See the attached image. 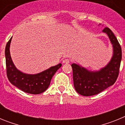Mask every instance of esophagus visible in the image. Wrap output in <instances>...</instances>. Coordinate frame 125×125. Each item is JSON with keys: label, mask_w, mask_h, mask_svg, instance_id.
Here are the masks:
<instances>
[{"label": "esophagus", "mask_w": 125, "mask_h": 125, "mask_svg": "<svg viewBox=\"0 0 125 125\" xmlns=\"http://www.w3.org/2000/svg\"><path fill=\"white\" fill-rule=\"evenodd\" d=\"M69 62H70V61H69V59H64L63 61H62V63H63V64H68V63H69Z\"/></svg>", "instance_id": "34e87169"}]
</instances>
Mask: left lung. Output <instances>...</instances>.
<instances>
[{"label":"left lung","instance_id":"8db88e82","mask_svg":"<svg viewBox=\"0 0 125 125\" xmlns=\"http://www.w3.org/2000/svg\"><path fill=\"white\" fill-rule=\"evenodd\" d=\"M103 32L108 35L113 49V56L108 64L95 71L88 70L77 64H71L74 86L78 93L84 96L100 93L112 86L118 76L122 57L121 47L116 37L108 27H105Z\"/></svg>","mask_w":125,"mask_h":125}]
</instances>
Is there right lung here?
I'll return each instance as SVG.
<instances>
[{
  "mask_svg": "<svg viewBox=\"0 0 125 125\" xmlns=\"http://www.w3.org/2000/svg\"><path fill=\"white\" fill-rule=\"evenodd\" d=\"M12 37L7 43L5 49L7 76L11 84L27 93L38 94L44 92L50 85L52 76L61 67L62 64L52 66L49 69L36 74H29L17 69L10 54V45Z\"/></svg>",
  "mask_w": 125,
  "mask_h": 125,
  "instance_id": "add662e5",
  "label": "right lung"
}]
</instances>
